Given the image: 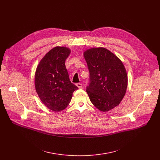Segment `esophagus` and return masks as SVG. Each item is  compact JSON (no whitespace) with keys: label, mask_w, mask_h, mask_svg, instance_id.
<instances>
[{"label":"esophagus","mask_w":160,"mask_h":160,"mask_svg":"<svg viewBox=\"0 0 160 160\" xmlns=\"http://www.w3.org/2000/svg\"><path fill=\"white\" fill-rule=\"evenodd\" d=\"M77 86L79 88H82V83H77Z\"/></svg>","instance_id":"34e87169"}]
</instances>
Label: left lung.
Wrapping results in <instances>:
<instances>
[{
    "mask_svg": "<svg viewBox=\"0 0 160 160\" xmlns=\"http://www.w3.org/2000/svg\"><path fill=\"white\" fill-rule=\"evenodd\" d=\"M90 73L87 93L90 101L101 111L117 106L125 96L128 77L122 61L104 48H94L83 53Z\"/></svg>",
    "mask_w": 160,
    "mask_h": 160,
    "instance_id": "1",
    "label": "left lung"
}]
</instances>
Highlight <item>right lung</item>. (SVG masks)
<instances>
[{"mask_svg": "<svg viewBox=\"0 0 160 160\" xmlns=\"http://www.w3.org/2000/svg\"><path fill=\"white\" fill-rule=\"evenodd\" d=\"M70 52L66 47L52 49L41 59L35 72L36 92L43 104L54 111L65 109L78 88L71 82L65 66Z\"/></svg>", "mask_w": 160, "mask_h": 160, "instance_id": "1", "label": "right lung"}]
</instances>
